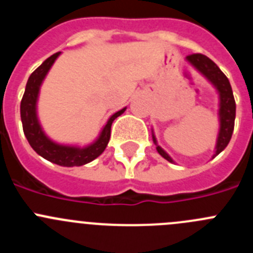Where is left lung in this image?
Returning <instances> with one entry per match:
<instances>
[{"mask_svg":"<svg viewBox=\"0 0 253 253\" xmlns=\"http://www.w3.org/2000/svg\"><path fill=\"white\" fill-rule=\"evenodd\" d=\"M185 59L188 60L199 73H202L216 86V89L219 92V133L218 138H217L216 152L213 154V158H214L228 145L229 140L232 138L236 118V101L233 98L232 87H231L227 76L221 71V69L206 55L192 54L188 55ZM153 142L157 145V150H158L159 154L164 159L173 163V159L157 144L154 134H153Z\"/></svg>","mask_w":253,"mask_h":253,"instance_id":"obj_1","label":"left lung"}]
</instances>
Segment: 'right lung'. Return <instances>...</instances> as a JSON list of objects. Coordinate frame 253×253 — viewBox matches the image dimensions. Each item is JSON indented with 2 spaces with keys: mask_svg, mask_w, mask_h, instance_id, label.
<instances>
[{
  "mask_svg": "<svg viewBox=\"0 0 253 253\" xmlns=\"http://www.w3.org/2000/svg\"><path fill=\"white\" fill-rule=\"evenodd\" d=\"M59 55L60 52L51 55L30 75L29 80H27L26 89H25V94L22 96V100H21V122H22L25 136L29 140L32 149L37 154L41 155L42 158L47 159L48 162L57 164V166L80 167L90 163L95 158H98L99 155L105 150L109 139H110L111 124L119 115L124 113L126 108L117 111L114 115H111L110 119L108 120V123L101 130L99 138L92 144L87 145L85 148L61 145L48 139L46 134L43 133L39 119H37L36 103L43 79H45L46 74L48 73V70H50V68L52 66V64H54Z\"/></svg>",
  "mask_w": 253,
  "mask_h": 253,
  "instance_id": "add662e5",
  "label": "right lung"
}]
</instances>
